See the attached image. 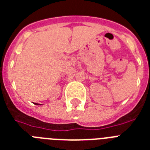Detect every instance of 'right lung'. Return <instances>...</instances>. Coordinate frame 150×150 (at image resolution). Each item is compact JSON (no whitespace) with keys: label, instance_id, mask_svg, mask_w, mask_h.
Wrapping results in <instances>:
<instances>
[{"label":"right lung","instance_id":"right-lung-1","mask_svg":"<svg viewBox=\"0 0 150 150\" xmlns=\"http://www.w3.org/2000/svg\"><path fill=\"white\" fill-rule=\"evenodd\" d=\"M34 104H36V105H40V104H38V103H34Z\"/></svg>","mask_w":150,"mask_h":150}]
</instances>
